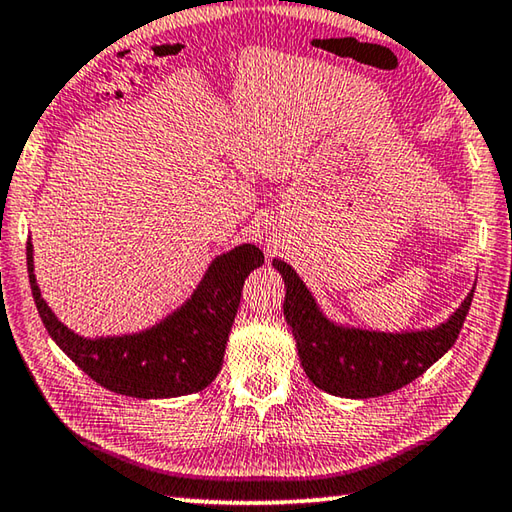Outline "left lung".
<instances>
[{"label":"left lung","instance_id":"8db88e82","mask_svg":"<svg viewBox=\"0 0 512 512\" xmlns=\"http://www.w3.org/2000/svg\"><path fill=\"white\" fill-rule=\"evenodd\" d=\"M272 267L285 281L283 315L297 339V351L308 380L339 398H378L420 378L454 346L474 288L441 326L382 333L344 326L330 319L290 263L274 258Z\"/></svg>","mask_w":512,"mask_h":512}]
</instances>
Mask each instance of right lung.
<instances>
[{
    "label": "right lung",
    "instance_id": "right-lung-1",
    "mask_svg": "<svg viewBox=\"0 0 512 512\" xmlns=\"http://www.w3.org/2000/svg\"><path fill=\"white\" fill-rule=\"evenodd\" d=\"M263 263V251L245 242L215 256L191 297L155 326L128 335L85 337L62 324L42 299L31 240L26 245L35 308L53 342L101 387L141 400L188 396L209 387L224 360L242 285Z\"/></svg>",
    "mask_w": 512,
    "mask_h": 512
}]
</instances>
